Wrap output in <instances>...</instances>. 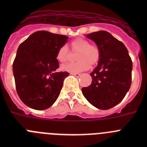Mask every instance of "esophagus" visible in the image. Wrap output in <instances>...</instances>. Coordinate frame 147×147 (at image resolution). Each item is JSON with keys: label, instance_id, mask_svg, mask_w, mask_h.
Here are the masks:
<instances>
[{"label": "esophagus", "instance_id": "esophagus-1", "mask_svg": "<svg viewBox=\"0 0 147 147\" xmlns=\"http://www.w3.org/2000/svg\"><path fill=\"white\" fill-rule=\"evenodd\" d=\"M71 74L73 75V76H76V77H80V76H81V74H79V73H71Z\"/></svg>", "mask_w": 147, "mask_h": 147}]
</instances>
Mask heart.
I'll use <instances>...</instances> for the list:
<instances>
[{"label":"heart","mask_w":147,"mask_h":147,"mask_svg":"<svg viewBox=\"0 0 147 147\" xmlns=\"http://www.w3.org/2000/svg\"><path fill=\"white\" fill-rule=\"evenodd\" d=\"M71 50L76 54V62H70L62 66V69L69 73H78L89 69L90 65H94L99 61L101 52L96 45L90 44L86 39L76 38L71 42ZM70 51L67 45L59 48L56 57L59 62L63 63L68 59Z\"/></svg>","instance_id":"heart-1"}]
</instances>
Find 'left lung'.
Returning <instances> with one entry per match:
<instances>
[{"mask_svg":"<svg viewBox=\"0 0 147 147\" xmlns=\"http://www.w3.org/2000/svg\"><path fill=\"white\" fill-rule=\"evenodd\" d=\"M87 37L96 43L101 56L90 74L91 85L82 92L90 103L100 110H108L120 103L130 88L132 62L125 45L109 32H93Z\"/></svg>","mask_w":147,"mask_h":147,"instance_id":"obj_1","label":"left lung"}]
</instances>
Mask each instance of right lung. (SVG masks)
<instances>
[{
	"label": "right lung",
	"mask_w": 147,
	"mask_h": 147,
	"mask_svg": "<svg viewBox=\"0 0 147 147\" xmlns=\"http://www.w3.org/2000/svg\"><path fill=\"white\" fill-rule=\"evenodd\" d=\"M65 35L38 31L18 47L13 62L17 93L28 107L37 110L50 107L59 97L66 71L57 72L56 55L67 42Z\"/></svg>",
	"instance_id": "obj_1"
}]
</instances>
